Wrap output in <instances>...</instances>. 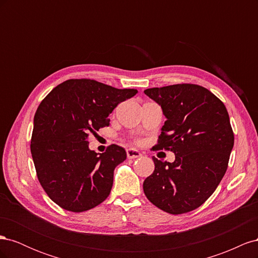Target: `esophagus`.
Listing matches in <instances>:
<instances>
[{
    "label": "esophagus",
    "mask_w": 258,
    "mask_h": 258,
    "mask_svg": "<svg viewBox=\"0 0 258 258\" xmlns=\"http://www.w3.org/2000/svg\"><path fill=\"white\" fill-rule=\"evenodd\" d=\"M141 156H142V154L137 150H134V148H129V150H127V157L129 159L139 158V157H141Z\"/></svg>",
    "instance_id": "esophagus-1"
}]
</instances>
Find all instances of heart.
Returning a JSON list of instances; mask_svg holds the SVG:
<instances>
[{
  "mask_svg": "<svg viewBox=\"0 0 258 258\" xmlns=\"http://www.w3.org/2000/svg\"><path fill=\"white\" fill-rule=\"evenodd\" d=\"M136 142H137V143H138V142H139V141H136Z\"/></svg>",
  "mask_w": 258,
  "mask_h": 258,
  "instance_id": "obj_1",
  "label": "heart"
}]
</instances>
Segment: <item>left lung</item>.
<instances>
[{
  "mask_svg": "<svg viewBox=\"0 0 258 258\" xmlns=\"http://www.w3.org/2000/svg\"><path fill=\"white\" fill-rule=\"evenodd\" d=\"M167 120L154 147L175 154L173 162L153 157L154 172L143 190L154 206L170 214L199 208L214 192L228 167L233 147L229 115L207 88L176 84L144 90Z\"/></svg>",
  "mask_w": 258,
  "mask_h": 258,
  "instance_id": "left-lung-1",
  "label": "left lung"
}]
</instances>
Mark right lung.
I'll return each instance as SVG.
<instances>
[{
  "instance_id": "right-lung-1",
  "label": "right lung",
  "mask_w": 258,
  "mask_h": 258,
  "mask_svg": "<svg viewBox=\"0 0 258 258\" xmlns=\"http://www.w3.org/2000/svg\"><path fill=\"white\" fill-rule=\"evenodd\" d=\"M137 89H117L95 80H68L54 87L34 115L31 154L45 192L62 209L84 212L111 192L114 169L127 157L112 144L98 155L89 135L110 124L107 118Z\"/></svg>"
}]
</instances>
